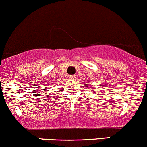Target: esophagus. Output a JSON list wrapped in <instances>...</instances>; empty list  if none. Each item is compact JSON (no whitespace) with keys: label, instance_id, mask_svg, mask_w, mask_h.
<instances>
[{"label":"esophagus","instance_id":"34e87169","mask_svg":"<svg viewBox=\"0 0 147 147\" xmlns=\"http://www.w3.org/2000/svg\"><path fill=\"white\" fill-rule=\"evenodd\" d=\"M69 78L71 79V80H76V76H69Z\"/></svg>","mask_w":147,"mask_h":147}]
</instances>
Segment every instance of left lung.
Masks as SVG:
<instances>
[{
    "instance_id": "8db88e82",
    "label": "left lung",
    "mask_w": 147,
    "mask_h": 147,
    "mask_svg": "<svg viewBox=\"0 0 147 147\" xmlns=\"http://www.w3.org/2000/svg\"><path fill=\"white\" fill-rule=\"evenodd\" d=\"M87 82H89V81L87 80ZM89 85H90V84H84V86H86V87H89ZM89 87H91V86H89Z\"/></svg>"
}]
</instances>
